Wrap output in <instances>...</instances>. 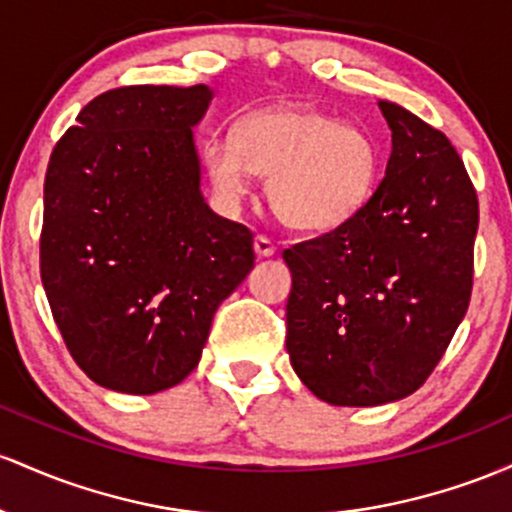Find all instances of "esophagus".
<instances>
[{"mask_svg":"<svg viewBox=\"0 0 512 512\" xmlns=\"http://www.w3.org/2000/svg\"><path fill=\"white\" fill-rule=\"evenodd\" d=\"M254 249L258 256H273L275 254V244L268 237H263V234H258L254 239Z\"/></svg>","mask_w":512,"mask_h":512,"instance_id":"obj_1","label":"esophagus"}]
</instances>
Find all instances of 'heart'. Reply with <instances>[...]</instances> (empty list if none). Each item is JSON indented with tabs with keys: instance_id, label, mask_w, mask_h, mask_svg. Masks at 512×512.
I'll use <instances>...</instances> for the list:
<instances>
[{
	"instance_id": "1",
	"label": "heart",
	"mask_w": 512,
	"mask_h": 512,
	"mask_svg": "<svg viewBox=\"0 0 512 512\" xmlns=\"http://www.w3.org/2000/svg\"><path fill=\"white\" fill-rule=\"evenodd\" d=\"M203 164L229 210L251 193L254 174L271 176L268 200L285 225L329 232L367 203L380 157L355 125L309 108H275L246 116L237 135L210 137Z\"/></svg>"
}]
</instances>
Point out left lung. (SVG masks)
Instances as JSON below:
<instances>
[{
  "label": "left lung",
  "instance_id": "obj_1",
  "mask_svg": "<svg viewBox=\"0 0 512 512\" xmlns=\"http://www.w3.org/2000/svg\"><path fill=\"white\" fill-rule=\"evenodd\" d=\"M392 130L372 198L329 234L283 251L285 346L304 387L333 406H380L428 380L472 297L479 203L440 130L380 99Z\"/></svg>",
  "mask_w": 512,
  "mask_h": 512
}]
</instances>
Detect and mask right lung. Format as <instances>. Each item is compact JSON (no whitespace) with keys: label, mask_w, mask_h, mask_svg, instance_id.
Masks as SVG:
<instances>
[{"label":"right lung","mask_w":512,"mask_h":512,"mask_svg":"<svg viewBox=\"0 0 512 512\" xmlns=\"http://www.w3.org/2000/svg\"><path fill=\"white\" fill-rule=\"evenodd\" d=\"M212 89L123 86L86 103L50 154L40 278L89 380L157 394L198 365L254 234L210 210L193 128Z\"/></svg>","instance_id":"1"}]
</instances>
